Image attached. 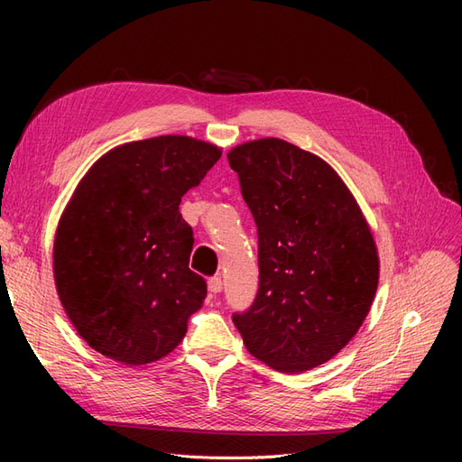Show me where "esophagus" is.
Instances as JSON below:
<instances>
[{
	"label": "esophagus",
	"mask_w": 462,
	"mask_h": 462,
	"mask_svg": "<svg viewBox=\"0 0 462 462\" xmlns=\"http://www.w3.org/2000/svg\"><path fill=\"white\" fill-rule=\"evenodd\" d=\"M208 289H209V292H212V295H217V292H221V289H223L221 277H212V279H209Z\"/></svg>",
	"instance_id": "esophagus-1"
}]
</instances>
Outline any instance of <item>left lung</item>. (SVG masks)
I'll list each match as a JSON object with an SVG mask.
<instances>
[{"label":"left lung","mask_w":462,"mask_h":462,"mask_svg":"<svg viewBox=\"0 0 462 462\" xmlns=\"http://www.w3.org/2000/svg\"><path fill=\"white\" fill-rule=\"evenodd\" d=\"M258 227L260 283L233 314L248 353L279 372L324 365L368 316L380 260L341 177L310 152L260 138L227 153Z\"/></svg>","instance_id":"1"}]
</instances>
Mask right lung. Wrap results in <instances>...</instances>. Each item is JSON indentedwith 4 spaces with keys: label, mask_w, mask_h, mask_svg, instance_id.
Returning a JSON list of instances; mask_svg holds the SVG:
<instances>
[{
    "label": "right lung",
    "mask_w": 462,
    "mask_h": 462,
    "mask_svg": "<svg viewBox=\"0 0 462 462\" xmlns=\"http://www.w3.org/2000/svg\"><path fill=\"white\" fill-rule=\"evenodd\" d=\"M219 158L214 144L165 134L114 148L82 177L55 233L53 273L94 351L141 366L185 337L208 291L189 268L194 236L179 204Z\"/></svg>",
    "instance_id": "1"
}]
</instances>
